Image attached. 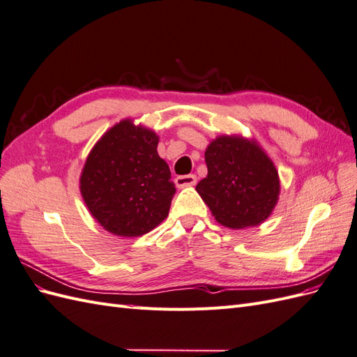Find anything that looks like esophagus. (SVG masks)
Here are the masks:
<instances>
[{
    "mask_svg": "<svg viewBox=\"0 0 357 357\" xmlns=\"http://www.w3.org/2000/svg\"><path fill=\"white\" fill-rule=\"evenodd\" d=\"M176 186L177 188H188V186H195L197 185V176L195 174H189V176H178L176 180Z\"/></svg>",
    "mask_w": 357,
    "mask_h": 357,
    "instance_id": "obj_1",
    "label": "esophagus"
}]
</instances>
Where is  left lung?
Masks as SVG:
<instances>
[{
  "instance_id": "obj_1",
  "label": "left lung",
  "mask_w": 357,
  "mask_h": 357,
  "mask_svg": "<svg viewBox=\"0 0 357 357\" xmlns=\"http://www.w3.org/2000/svg\"><path fill=\"white\" fill-rule=\"evenodd\" d=\"M208 174L197 192L215 222L229 229L264 223L280 197V177L273 159L255 138L219 135L205 149Z\"/></svg>"
}]
</instances>
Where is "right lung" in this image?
I'll return each instance as SVG.
<instances>
[{
	"instance_id": "right-lung-1",
	"label": "right lung",
	"mask_w": 357,
	"mask_h": 357,
	"mask_svg": "<svg viewBox=\"0 0 357 357\" xmlns=\"http://www.w3.org/2000/svg\"><path fill=\"white\" fill-rule=\"evenodd\" d=\"M159 135L123 119L95 143L82 169L80 193L92 218L117 236H142L164 222L176 188L158 155Z\"/></svg>"
}]
</instances>
